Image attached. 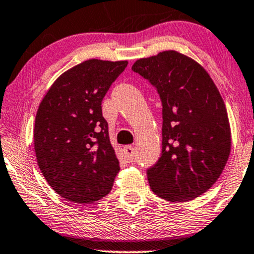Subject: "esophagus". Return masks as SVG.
I'll list each match as a JSON object with an SVG mask.
<instances>
[{
	"instance_id": "esophagus-1",
	"label": "esophagus",
	"mask_w": 254,
	"mask_h": 254,
	"mask_svg": "<svg viewBox=\"0 0 254 254\" xmlns=\"http://www.w3.org/2000/svg\"><path fill=\"white\" fill-rule=\"evenodd\" d=\"M134 148L131 147V145H127V147L124 148V155H125V158L127 159L128 162H133L134 159Z\"/></svg>"
}]
</instances>
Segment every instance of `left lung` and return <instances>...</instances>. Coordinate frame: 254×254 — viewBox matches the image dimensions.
Returning a JSON list of instances; mask_svg holds the SVG:
<instances>
[{
    "label": "left lung",
    "instance_id": "left-lung-1",
    "mask_svg": "<svg viewBox=\"0 0 254 254\" xmlns=\"http://www.w3.org/2000/svg\"><path fill=\"white\" fill-rule=\"evenodd\" d=\"M131 69L157 88L163 105V150L147 172L150 189L171 202L195 199L217 182L230 156L220 91L199 62L177 51L138 59Z\"/></svg>",
    "mask_w": 254,
    "mask_h": 254
}]
</instances>
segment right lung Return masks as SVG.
Masks as SVG:
<instances>
[{
    "instance_id": "1",
    "label": "right lung",
    "mask_w": 254,
    "mask_h": 254,
    "mask_svg": "<svg viewBox=\"0 0 254 254\" xmlns=\"http://www.w3.org/2000/svg\"><path fill=\"white\" fill-rule=\"evenodd\" d=\"M128 61L90 59L55 79L38 107L33 142L50 186L75 203L110 193L119 172L102 100Z\"/></svg>"
}]
</instances>
